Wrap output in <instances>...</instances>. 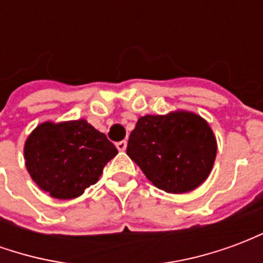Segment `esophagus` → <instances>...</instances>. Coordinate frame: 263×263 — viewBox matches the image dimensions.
<instances>
[{
  "instance_id": "1",
  "label": "esophagus",
  "mask_w": 263,
  "mask_h": 263,
  "mask_svg": "<svg viewBox=\"0 0 263 263\" xmlns=\"http://www.w3.org/2000/svg\"><path fill=\"white\" fill-rule=\"evenodd\" d=\"M117 149H118L120 152H124L126 149V141H120V142H117Z\"/></svg>"
}]
</instances>
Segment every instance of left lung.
<instances>
[{
	"mask_svg": "<svg viewBox=\"0 0 263 263\" xmlns=\"http://www.w3.org/2000/svg\"><path fill=\"white\" fill-rule=\"evenodd\" d=\"M126 155L158 189L189 193L213 171L217 139L203 117L176 109L141 117L129 135Z\"/></svg>",
	"mask_w": 263,
	"mask_h": 263,
	"instance_id": "obj_1",
	"label": "left lung"
}]
</instances>
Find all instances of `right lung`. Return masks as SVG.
Wrapping results in <instances>:
<instances>
[{
  "instance_id": "obj_1",
  "label": "right lung",
  "mask_w": 263,
  "mask_h": 263,
  "mask_svg": "<svg viewBox=\"0 0 263 263\" xmlns=\"http://www.w3.org/2000/svg\"><path fill=\"white\" fill-rule=\"evenodd\" d=\"M117 154L114 143L83 118L45 121L28 135L24 146L32 180L59 200L81 196L98 182L104 166Z\"/></svg>"
}]
</instances>
